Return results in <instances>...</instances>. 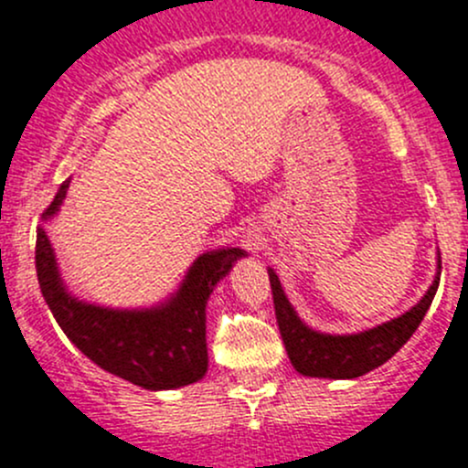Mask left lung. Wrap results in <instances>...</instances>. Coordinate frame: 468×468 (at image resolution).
<instances>
[{
  "instance_id": "obj_1",
  "label": "left lung",
  "mask_w": 468,
  "mask_h": 468,
  "mask_svg": "<svg viewBox=\"0 0 468 468\" xmlns=\"http://www.w3.org/2000/svg\"><path fill=\"white\" fill-rule=\"evenodd\" d=\"M441 275V254L437 252V272L425 291L423 298L400 314L398 318L382 323V325L368 327L355 335H327L309 327L293 304L286 298L280 284V277L272 268H268L272 289V303H275L277 325H280L282 341H284L286 355L300 376L307 378H327V380H355L373 368L389 362L393 355L410 341L416 327L423 321L425 312L432 304L434 293Z\"/></svg>"
}]
</instances>
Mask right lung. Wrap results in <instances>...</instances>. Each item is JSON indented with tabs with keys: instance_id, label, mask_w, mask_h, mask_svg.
I'll use <instances>...</instances> for the list:
<instances>
[{
	"instance_id": "right-lung-1",
	"label": "right lung",
	"mask_w": 468,
	"mask_h": 468,
	"mask_svg": "<svg viewBox=\"0 0 468 468\" xmlns=\"http://www.w3.org/2000/svg\"><path fill=\"white\" fill-rule=\"evenodd\" d=\"M68 188L70 177L45 209L43 223L61 211ZM243 257L248 252L240 248L209 250L191 263L177 291L161 303L136 309L104 307L68 291L48 232L43 225L36 232L40 291L68 339L106 373L150 391L179 389L205 378L209 367L207 300Z\"/></svg>"
}]
</instances>
